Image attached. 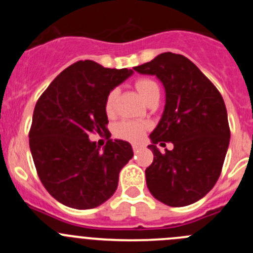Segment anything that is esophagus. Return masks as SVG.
<instances>
[{
  "label": "esophagus",
  "instance_id": "1",
  "mask_svg": "<svg viewBox=\"0 0 253 253\" xmlns=\"http://www.w3.org/2000/svg\"><path fill=\"white\" fill-rule=\"evenodd\" d=\"M133 151L134 152H138L139 151V149H142V148H144V146H143V144H138V143H135V144H133Z\"/></svg>",
  "mask_w": 253,
  "mask_h": 253
}]
</instances>
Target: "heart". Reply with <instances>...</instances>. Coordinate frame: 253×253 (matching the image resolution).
Instances as JSON below:
<instances>
[{
    "label": "heart",
    "instance_id": "1",
    "mask_svg": "<svg viewBox=\"0 0 253 253\" xmlns=\"http://www.w3.org/2000/svg\"><path fill=\"white\" fill-rule=\"evenodd\" d=\"M134 87L138 91L142 99L146 102L151 101L153 97L160 96V88L158 84L151 80V78H138L134 81ZM118 91L111 90L107 93L105 97L104 109L105 113L110 116L114 114V109H115V101ZM147 131V125L138 120H123V122L118 123L114 128V134L120 139L129 140V142H138L144 137V134Z\"/></svg>",
    "mask_w": 253,
    "mask_h": 253
}]
</instances>
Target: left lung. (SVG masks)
I'll return each mask as SVG.
<instances>
[{
	"label": "left lung",
	"instance_id": "obj_1",
	"mask_svg": "<svg viewBox=\"0 0 253 253\" xmlns=\"http://www.w3.org/2000/svg\"><path fill=\"white\" fill-rule=\"evenodd\" d=\"M134 71L154 75L166 90L165 111L149 138L153 162L146 169L147 186L169 207H186L204 198L222 172L231 130L224 100L209 78L190 59L171 51ZM174 144L161 154L158 142Z\"/></svg>",
	"mask_w": 253,
	"mask_h": 253
}]
</instances>
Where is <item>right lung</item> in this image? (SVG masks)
Segmentation results:
<instances>
[{
  "label": "right lung",
  "mask_w": 253,
  "mask_h": 253,
  "mask_svg": "<svg viewBox=\"0 0 253 253\" xmlns=\"http://www.w3.org/2000/svg\"><path fill=\"white\" fill-rule=\"evenodd\" d=\"M133 73L78 60L53 80L33 114L29 144L42 184L55 200L92 209L115 193L119 172L133 157L124 140H107L102 151L91 133L110 138L105 97Z\"/></svg>",
  "instance_id": "add662e5"
}]
</instances>
